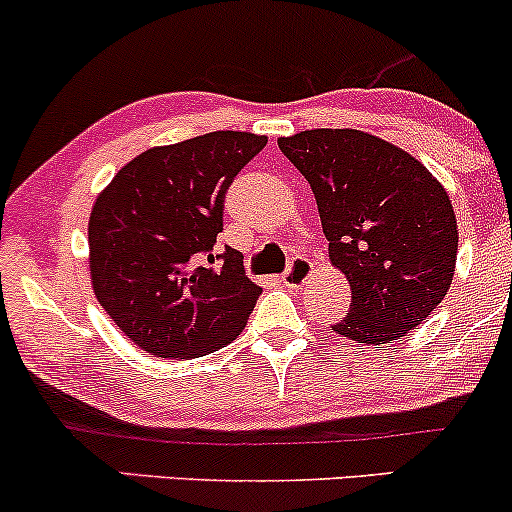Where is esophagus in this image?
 <instances>
[{"mask_svg":"<svg viewBox=\"0 0 512 512\" xmlns=\"http://www.w3.org/2000/svg\"><path fill=\"white\" fill-rule=\"evenodd\" d=\"M313 274V265L306 260V257H296L294 262H291L289 269L282 274V284L289 286V289H299L311 279Z\"/></svg>","mask_w":512,"mask_h":512,"instance_id":"obj_1","label":"esophagus"}]
</instances>
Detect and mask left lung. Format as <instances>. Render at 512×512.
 I'll return each mask as SVG.
<instances>
[{
  "label": "left lung",
  "instance_id": "1",
  "mask_svg": "<svg viewBox=\"0 0 512 512\" xmlns=\"http://www.w3.org/2000/svg\"><path fill=\"white\" fill-rule=\"evenodd\" d=\"M316 196L330 262L352 289L342 338L384 345L445 299L457 265L452 201L428 167L372 133L316 128L279 138Z\"/></svg>",
  "mask_w": 512,
  "mask_h": 512
}]
</instances>
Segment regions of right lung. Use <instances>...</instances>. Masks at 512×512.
Masks as SVG:
<instances>
[{
	"mask_svg": "<svg viewBox=\"0 0 512 512\" xmlns=\"http://www.w3.org/2000/svg\"><path fill=\"white\" fill-rule=\"evenodd\" d=\"M267 145L213 131L150 148L116 172L89 216V274L97 301L140 350L194 359L243 333L262 289L226 245L223 199Z\"/></svg>",
	"mask_w": 512,
	"mask_h": 512,
	"instance_id": "add662e5",
	"label": "right lung"
}]
</instances>
